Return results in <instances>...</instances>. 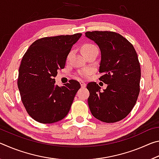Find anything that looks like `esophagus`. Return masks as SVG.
<instances>
[{
  "mask_svg": "<svg viewBox=\"0 0 159 159\" xmlns=\"http://www.w3.org/2000/svg\"><path fill=\"white\" fill-rule=\"evenodd\" d=\"M80 85H81L82 88H85L86 86V83L84 81H83V80H80Z\"/></svg>",
  "mask_w": 159,
  "mask_h": 159,
  "instance_id": "esophagus-1",
  "label": "esophagus"
}]
</instances>
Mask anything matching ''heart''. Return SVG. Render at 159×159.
Masks as SVG:
<instances>
[{
    "mask_svg": "<svg viewBox=\"0 0 159 159\" xmlns=\"http://www.w3.org/2000/svg\"><path fill=\"white\" fill-rule=\"evenodd\" d=\"M98 50V48H97L95 45L93 44H90V43H86L84 44L81 48V50L82 52H88V51H90V50ZM70 54H69L68 55V58L69 57ZM92 73V71L89 69H83L80 72V76H82L83 77L88 76Z\"/></svg>",
    "mask_w": 159,
    "mask_h": 159,
    "instance_id": "obj_1",
    "label": "heart"
}]
</instances>
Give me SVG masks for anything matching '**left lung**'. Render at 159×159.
Segmentation results:
<instances>
[{
	"instance_id": "8db88e82",
	"label": "left lung",
	"mask_w": 159,
	"mask_h": 159,
	"mask_svg": "<svg viewBox=\"0 0 159 159\" xmlns=\"http://www.w3.org/2000/svg\"><path fill=\"white\" fill-rule=\"evenodd\" d=\"M85 36L98 45L101 52L99 80L105 90L95 82L88 83V99L91 114L105 123H115L129 114L139 93L141 69L138 54L130 42L112 31H88Z\"/></svg>"
}]
</instances>
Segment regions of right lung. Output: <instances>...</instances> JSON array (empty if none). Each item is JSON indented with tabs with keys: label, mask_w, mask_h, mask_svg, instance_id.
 I'll return each mask as SVG.
<instances>
[{
	"label": "right lung",
	"mask_w": 159,
	"mask_h": 159,
	"mask_svg": "<svg viewBox=\"0 0 159 159\" xmlns=\"http://www.w3.org/2000/svg\"><path fill=\"white\" fill-rule=\"evenodd\" d=\"M81 35L38 39L23 56L17 85L26 111L36 121L55 123L68 114L80 85L71 80L60 87L55 85V77L58 69L64 68L70 50Z\"/></svg>",
	"instance_id": "right-lung-1"
}]
</instances>
